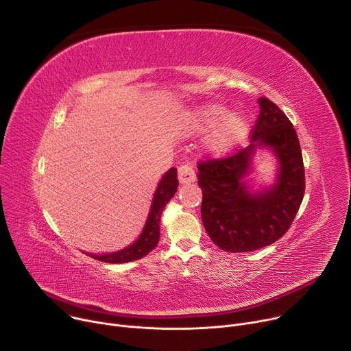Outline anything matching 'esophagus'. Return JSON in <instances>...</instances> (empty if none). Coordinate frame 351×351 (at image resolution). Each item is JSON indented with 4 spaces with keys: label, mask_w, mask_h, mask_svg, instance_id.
<instances>
[{
    "label": "esophagus",
    "mask_w": 351,
    "mask_h": 351,
    "mask_svg": "<svg viewBox=\"0 0 351 351\" xmlns=\"http://www.w3.org/2000/svg\"><path fill=\"white\" fill-rule=\"evenodd\" d=\"M178 176H179V182L182 184H189L195 180L194 169L190 165H180L178 169Z\"/></svg>",
    "instance_id": "obj_1"
}]
</instances>
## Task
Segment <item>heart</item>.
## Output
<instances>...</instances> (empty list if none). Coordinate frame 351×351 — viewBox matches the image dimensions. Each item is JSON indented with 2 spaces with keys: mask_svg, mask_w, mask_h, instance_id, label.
I'll use <instances>...</instances> for the list:
<instances>
[{
  "mask_svg": "<svg viewBox=\"0 0 351 351\" xmlns=\"http://www.w3.org/2000/svg\"><path fill=\"white\" fill-rule=\"evenodd\" d=\"M248 129V118L244 114H230L225 106L217 103L197 107L187 118V130L193 134L215 130L206 143V149L214 156L229 153L245 138Z\"/></svg>",
  "mask_w": 351,
  "mask_h": 351,
  "instance_id": "heart-1",
  "label": "heart"
}]
</instances>
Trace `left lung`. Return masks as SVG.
Segmentation results:
<instances>
[{"instance_id":"left-lung-1","label":"left lung","mask_w":351,"mask_h":351,"mask_svg":"<svg viewBox=\"0 0 351 351\" xmlns=\"http://www.w3.org/2000/svg\"><path fill=\"white\" fill-rule=\"evenodd\" d=\"M260 117L252 143L232 157L198 165L202 218L211 240L229 253L254 252L275 243L290 228L303 202L306 179L302 148L287 117L268 98H258ZM263 149L277 160L268 186L247 179Z\"/></svg>"}]
</instances>
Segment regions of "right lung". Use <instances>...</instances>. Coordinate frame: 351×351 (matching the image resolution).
Returning <instances> with one entry per match:
<instances>
[{
    "mask_svg": "<svg viewBox=\"0 0 351 351\" xmlns=\"http://www.w3.org/2000/svg\"><path fill=\"white\" fill-rule=\"evenodd\" d=\"M178 186H179L178 171L176 168H171L162 175L161 180L158 182L143 230L133 243H130L129 245L114 253H104V254H93L86 252L83 253L93 257L94 260L110 263V264H125V263L145 257L149 252H153L160 241L161 215L165 206L171 202V198L178 191Z\"/></svg>",
    "mask_w": 351,
    "mask_h": 351,
    "instance_id": "add662e5",
    "label": "right lung"
}]
</instances>
